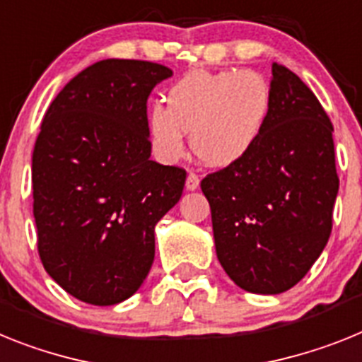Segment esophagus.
<instances>
[{
    "instance_id": "obj_1",
    "label": "esophagus",
    "mask_w": 362,
    "mask_h": 362,
    "mask_svg": "<svg viewBox=\"0 0 362 362\" xmlns=\"http://www.w3.org/2000/svg\"><path fill=\"white\" fill-rule=\"evenodd\" d=\"M199 184H200L199 175H197V173H189V175H187V180H185V189L194 191L197 187H199Z\"/></svg>"
}]
</instances>
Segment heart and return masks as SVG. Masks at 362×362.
<instances>
[{
	"label": "heart",
	"instance_id": "b5f03b06",
	"mask_svg": "<svg viewBox=\"0 0 362 362\" xmlns=\"http://www.w3.org/2000/svg\"><path fill=\"white\" fill-rule=\"evenodd\" d=\"M168 107L155 103L147 129L156 155L175 162L191 133L193 153L211 168L240 163L255 151L272 107L268 81L253 71H193L168 93Z\"/></svg>",
	"mask_w": 362,
	"mask_h": 362
}]
</instances>
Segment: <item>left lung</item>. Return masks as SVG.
I'll return each instance as SVG.
<instances>
[{
	"label": "left lung",
	"mask_w": 362,
	"mask_h": 362,
	"mask_svg": "<svg viewBox=\"0 0 362 362\" xmlns=\"http://www.w3.org/2000/svg\"><path fill=\"white\" fill-rule=\"evenodd\" d=\"M272 74L259 146L200 182L222 268L262 295L290 290L310 272L332 233L339 191L328 115L290 69L273 64Z\"/></svg>",
	"instance_id": "8db88e82"
}]
</instances>
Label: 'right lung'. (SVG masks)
I'll return each mask as SVG.
<instances>
[{"mask_svg": "<svg viewBox=\"0 0 362 362\" xmlns=\"http://www.w3.org/2000/svg\"><path fill=\"white\" fill-rule=\"evenodd\" d=\"M173 76L142 59H102L47 109L33 153L37 253L67 293L129 298L155 260V226L180 200L185 169L151 156L147 98Z\"/></svg>", "mask_w": 362, "mask_h": 362, "instance_id": "obj_1", "label": "right lung"}]
</instances>
